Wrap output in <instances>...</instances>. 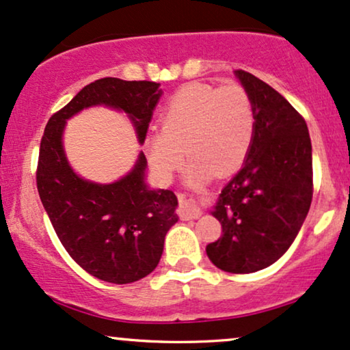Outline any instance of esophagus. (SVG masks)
<instances>
[{
    "label": "esophagus",
    "instance_id": "34e87169",
    "mask_svg": "<svg viewBox=\"0 0 350 350\" xmlns=\"http://www.w3.org/2000/svg\"><path fill=\"white\" fill-rule=\"evenodd\" d=\"M179 217L184 218V220H196L202 215L200 208L197 207L196 202L191 199H186V197L179 196Z\"/></svg>",
    "mask_w": 350,
    "mask_h": 350
}]
</instances>
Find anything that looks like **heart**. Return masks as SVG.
Returning <instances> with one entry per match:
<instances>
[{"mask_svg":"<svg viewBox=\"0 0 350 350\" xmlns=\"http://www.w3.org/2000/svg\"><path fill=\"white\" fill-rule=\"evenodd\" d=\"M158 127L145 143L157 178L170 183L183 164L184 151L192 159L189 180L202 184L215 172L231 174L244 163L254 140V104L237 83L220 88L191 83L167 99Z\"/></svg>","mask_w":350,"mask_h":350,"instance_id":"heart-1","label":"heart"}]
</instances>
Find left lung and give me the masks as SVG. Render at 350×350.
<instances>
[{"label": "left lung", "mask_w": 350, "mask_h": 350, "mask_svg": "<svg viewBox=\"0 0 350 350\" xmlns=\"http://www.w3.org/2000/svg\"><path fill=\"white\" fill-rule=\"evenodd\" d=\"M237 77L254 104V140L223 187L212 212L223 234L205 251L221 271L250 273L280 259L297 238L313 197V158L295 107L254 75L238 70Z\"/></svg>", "instance_id": "1"}]
</instances>
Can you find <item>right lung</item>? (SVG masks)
I'll use <instances>...</instances> for the list:
<instances>
[{"label":"right lung","mask_w":350,"mask_h":350,"mask_svg":"<svg viewBox=\"0 0 350 350\" xmlns=\"http://www.w3.org/2000/svg\"><path fill=\"white\" fill-rule=\"evenodd\" d=\"M158 88L153 81L96 79L50 117L40 140L37 191L55 233L79 267L111 284H132L154 271L164 237L178 221V197L172 191L146 187L143 153L117 183L81 179L66 161L63 129L77 112L104 104L129 113L143 143L161 96Z\"/></svg>","instance_id":"obj_1"}]
</instances>
